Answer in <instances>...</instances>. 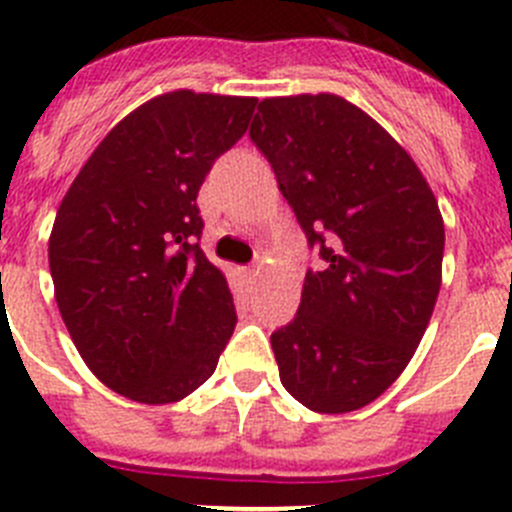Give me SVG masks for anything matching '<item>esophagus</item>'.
Segmentation results:
<instances>
[{
  "instance_id": "obj_1",
  "label": "esophagus",
  "mask_w": 512,
  "mask_h": 512,
  "mask_svg": "<svg viewBox=\"0 0 512 512\" xmlns=\"http://www.w3.org/2000/svg\"><path fill=\"white\" fill-rule=\"evenodd\" d=\"M255 275H257L255 267H242V278H245V280H250V283H255Z\"/></svg>"
}]
</instances>
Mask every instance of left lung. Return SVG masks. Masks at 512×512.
I'll list each match as a JSON object with an SVG mask.
<instances>
[{
	"label": "left lung",
	"instance_id": "obj_1",
	"mask_svg": "<svg viewBox=\"0 0 512 512\" xmlns=\"http://www.w3.org/2000/svg\"><path fill=\"white\" fill-rule=\"evenodd\" d=\"M250 138L321 267L272 333L280 381L321 414L384 394L417 351L442 285L444 224L412 156L338 95L267 98Z\"/></svg>",
	"mask_w": 512,
	"mask_h": 512
}]
</instances>
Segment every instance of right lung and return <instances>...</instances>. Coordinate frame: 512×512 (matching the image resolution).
Instances as JSON below:
<instances>
[{
  "mask_svg": "<svg viewBox=\"0 0 512 512\" xmlns=\"http://www.w3.org/2000/svg\"><path fill=\"white\" fill-rule=\"evenodd\" d=\"M255 105L191 90L148 100L100 141L57 209V308L88 369L128 399H184L232 338L237 310L199 247L197 194Z\"/></svg>",
  "mask_w": 512,
  "mask_h": 512,
  "instance_id": "right-lung-1",
  "label": "right lung"
}]
</instances>
